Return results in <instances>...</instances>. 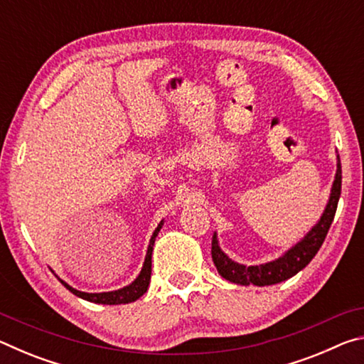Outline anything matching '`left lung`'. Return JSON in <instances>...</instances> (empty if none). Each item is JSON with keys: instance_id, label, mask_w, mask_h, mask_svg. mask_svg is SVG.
Returning a JSON list of instances; mask_svg holds the SVG:
<instances>
[{"instance_id": "8db88e82", "label": "left lung", "mask_w": 364, "mask_h": 364, "mask_svg": "<svg viewBox=\"0 0 364 364\" xmlns=\"http://www.w3.org/2000/svg\"><path fill=\"white\" fill-rule=\"evenodd\" d=\"M341 188H342V167L341 159L337 156V171L334 183L331 188V196L326 205L321 218L318 223L308 231L304 239L299 241L294 247L289 249L286 254H282L279 258L273 262L262 263V264H252V267H245L237 262L231 260L223 250L220 249L217 232H213L212 237V260L217 267L218 273L223 276L226 281L234 282V284L241 286H271L278 284V282L286 281L292 278L304 269L311 258L318 254L319 247H321L326 234H328L329 228L334 220V215L337 210L338 197H341Z\"/></svg>"}]
</instances>
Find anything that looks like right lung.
<instances>
[{"instance_id": "1", "label": "right lung", "mask_w": 364, "mask_h": 364, "mask_svg": "<svg viewBox=\"0 0 364 364\" xmlns=\"http://www.w3.org/2000/svg\"><path fill=\"white\" fill-rule=\"evenodd\" d=\"M164 226V220L160 221L159 226L156 228V231L152 232L151 236V241L149 245H147V252H146V258H144V263H143V268H141L139 274L136 276V279H134L132 284H128L122 289H117V291H110V292H95V294H90V292H82V291H77V289H73L72 286L67 284L65 281H63L60 278H58L60 282H63V286L65 289H69V291L77 295V297L83 299V300H88V301H93V304H102V305H122V304H132V301L138 300L141 295H144L147 287H149V282H151V271H152V250H154V242H156V237L159 236V231L162 230Z\"/></svg>"}]
</instances>
